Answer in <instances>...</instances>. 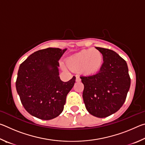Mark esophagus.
I'll list each match as a JSON object with an SVG mask.
<instances>
[{"instance_id": "1", "label": "esophagus", "mask_w": 145, "mask_h": 145, "mask_svg": "<svg viewBox=\"0 0 145 145\" xmlns=\"http://www.w3.org/2000/svg\"><path fill=\"white\" fill-rule=\"evenodd\" d=\"M75 80H76V82H80V80H81V79H80V77H76V79H75Z\"/></svg>"}]
</instances>
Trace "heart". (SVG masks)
Instances as JSON below:
<instances>
[{
	"label": "heart",
	"mask_w": 145,
	"mask_h": 145,
	"mask_svg": "<svg viewBox=\"0 0 145 145\" xmlns=\"http://www.w3.org/2000/svg\"><path fill=\"white\" fill-rule=\"evenodd\" d=\"M104 57L96 48L82 50L70 56L67 59V65L71 70L77 71L84 75H92L102 68Z\"/></svg>",
	"instance_id": "heart-1"
}]
</instances>
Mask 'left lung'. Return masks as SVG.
<instances>
[{"instance_id":"obj_1","label":"left lung","mask_w":145,"mask_h":145,"mask_svg":"<svg viewBox=\"0 0 145 145\" xmlns=\"http://www.w3.org/2000/svg\"><path fill=\"white\" fill-rule=\"evenodd\" d=\"M104 57L97 73L81 76L84 84L83 100L87 111L93 116L105 118L115 113L125 101L131 86L126 61L114 51L96 47Z\"/></svg>"}]
</instances>
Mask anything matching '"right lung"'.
<instances>
[{
  "instance_id": "obj_1",
  "label": "right lung",
  "mask_w": 145,
  "mask_h": 145,
  "mask_svg": "<svg viewBox=\"0 0 145 145\" xmlns=\"http://www.w3.org/2000/svg\"><path fill=\"white\" fill-rule=\"evenodd\" d=\"M66 50L58 48L38 50L19 67L17 93L26 111L39 119L49 120L58 116L75 82V76L65 82L59 76V60Z\"/></svg>"
}]
</instances>
